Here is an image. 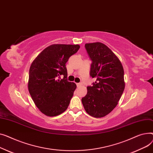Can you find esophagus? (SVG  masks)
Segmentation results:
<instances>
[{
	"instance_id": "1",
	"label": "esophagus",
	"mask_w": 153,
	"mask_h": 153,
	"mask_svg": "<svg viewBox=\"0 0 153 153\" xmlns=\"http://www.w3.org/2000/svg\"><path fill=\"white\" fill-rule=\"evenodd\" d=\"M82 85V83H76V86L77 87H80Z\"/></svg>"
}]
</instances>
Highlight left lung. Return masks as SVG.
<instances>
[{"label": "left lung", "instance_id": "8db88e82", "mask_svg": "<svg viewBox=\"0 0 153 153\" xmlns=\"http://www.w3.org/2000/svg\"><path fill=\"white\" fill-rule=\"evenodd\" d=\"M91 60L89 75L96 78L87 86V94L82 99L86 112L94 117H103L117 105L125 89L124 71L114 52L101 42L85 44Z\"/></svg>", "mask_w": 153, "mask_h": 153}]
</instances>
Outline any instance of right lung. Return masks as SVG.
<instances>
[{
  "mask_svg": "<svg viewBox=\"0 0 153 153\" xmlns=\"http://www.w3.org/2000/svg\"><path fill=\"white\" fill-rule=\"evenodd\" d=\"M79 45L53 44L35 59L29 71L28 90L38 108L50 117L66 111L76 88L67 80L66 63ZM64 76L61 79L60 76Z\"/></svg>",
  "mask_w": 153,
  "mask_h": 153,
  "instance_id": "add662e5",
  "label": "right lung"
}]
</instances>
